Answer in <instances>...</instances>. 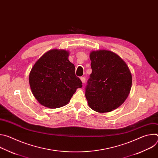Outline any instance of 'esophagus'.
I'll list each match as a JSON object with an SVG mask.
<instances>
[{
	"label": "esophagus",
	"instance_id": "34e87169",
	"mask_svg": "<svg viewBox=\"0 0 158 158\" xmlns=\"http://www.w3.org/2000/svg\"><path fill=\"white\" fill-rule=\"evenodd\" d=\"M81 81H82V82L83 84H84V83L85 82V77H81Z\"/></svg>",
	"mask_w": 158,
	"mask_h": 158
}]
</instances>
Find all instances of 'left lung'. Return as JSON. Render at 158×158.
<instances>
[{"label": "left lung", "mask_w": 158, "mask_h": 158, "mask_svg": "<svg viewBox=\"0 0 158 158\" xmlns=\"http://www.w3.org/2000/svg\"><path fill=\"white\" fill-rule=\"evenodd\" d=\"M92 73L85 88L89 107L99 112L119 107L127 98L132 76L125 62L116 54L100 50L90 54Z\"/></svg>", "instance_id": "left-lung-1"}]
</instances>
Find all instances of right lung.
<instances>
[{
    "mask_svg": "<svg viewBox=\"0 0 158 158\" xmlns=\"http://www.w3.org/2000/svg\"><path fill=\"white\" fill-rule=\"evenodd\" d=\"M66 51L53 49L34 64L29 75L32 94L40 104L51 109L68 104L77 88L82 87L75 66Z\"/></svg>",
    "mask_w": 158,
    "mask_h": 158,
    "instance_id": "right-lung-1",
    "label": "right lung"
}]
</instances>
